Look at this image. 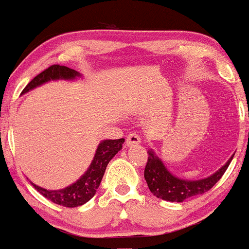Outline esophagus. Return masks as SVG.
<instances>
[{"mask_svg":"<svg viewBox=\"0 0 249 249\" xmlns=\"http://www.w3.org/2000/svg\"><path fill=\"white\" fill-rule=\"evenodd\" d=\"M140 142H141V138H140L136 133L129 134V135L127 136V140H125V144H127L128 147L135 146V144L140 143Z\"/></svg>","mask_w":249,"mask_h":249,"instance_id":"esophagus-1","label":"esophagus"}]
</instances>
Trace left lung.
Wrapping results in <instances>:
<instances>
[{
    "instance_id": "8db88e82",
    "label": "left lung",
    "mask_w": 249,
    "mask_h": 249,
    "mask_svg": "<svg viewBox=\"0 0 249 249\" xmlns=\"http://www.w3.org/2000/svg\"><path fill=\"white\" fill-rule=\"evenodd\" d=\"M147 153L148 161L144 168V178L148 188L156 197L170 202H182L188 197L208 192L221 178L234 156V154L231 155L221 168L207 178L186 180L172 174L154 150L148 149Z\"/></svg>"
}]
</instances>
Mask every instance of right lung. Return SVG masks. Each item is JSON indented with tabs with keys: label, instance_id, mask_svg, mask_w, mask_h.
I'll list each match as a JSON object with an SVG mask.
<instances>
[{
	"label": "right lung",
	"instance_id": "1",
	"mask_svg": "<svg viewBox=\"0 0 249 249\" xmlns=\"http://www.w3.org/2000/svg\"><path fill=\"white\" fill-rule=\"evenodd\" d=\"M81 77H82V75L79 71H74V69L54 64V66L49 67L48 69L42 71L41 74H38L37 76L30 81L27 85V87L23 89L22 94H26L28 91L49 82V81H74L81 79ZM124 142V139L102 140L99 143V146H97L93 161H91L88 169L85 172V174L81 175L79 180L75 181L71 186H67L66 188L50 191V189L42 188V187L35 185L33 182L32 185L46 199L56 203V205L69 208L79 207V206L85 205L95 195L96 189L99 188L100 183H101V180L103 175H105L108 163L119 153V150L122 149Z\"/></svg>",
	"mask_w": 249,
	"mask_h": 249
}]
</instances>
